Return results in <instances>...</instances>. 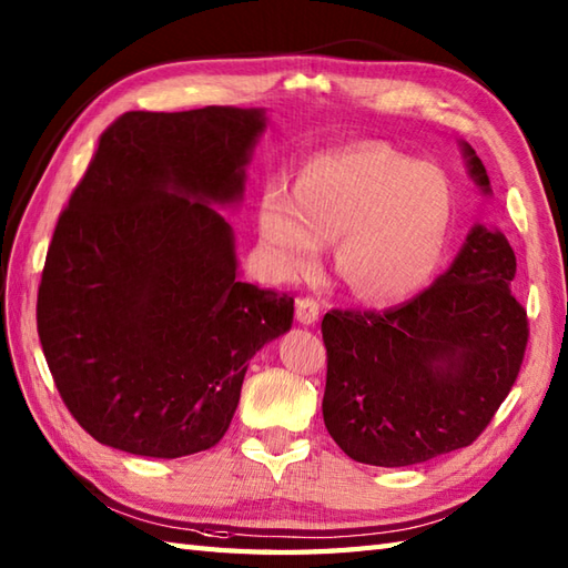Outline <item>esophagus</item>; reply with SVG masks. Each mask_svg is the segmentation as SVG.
Segmentation results:
<instances>
[{
    "label": "esophagus",
    "mask_w": 568,
    "mask_h": 568,
    "mask_svg": "<svg viewBox=\"0 0 568 568\" xmlns=\"http://www.w3.org/2000/svg\"><path fill=\"white\" fill-rule=\"evenodd\" d=\"M295 315L303 324H315L320 320V303L315 297H300L295 305Z\"/></svg>",
    "instance_id": "34e87169"
}]
</instances>
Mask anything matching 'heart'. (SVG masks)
Here are the masks:
<instances>
[{
  "label": "heart",
  "instance_id": "b5f03b06",
  "mask_svg": "<svg viewBox=\"0 0 568 568\" xmlns=\"http://www.w3.org/2000/svg\"><path fill=\"white\" fill-rule=\"evenodd\" d=\"M452 185L432 163L376 143L310 159L295 197L271 187L258 204V239L283 277L315 271L334 241V273L358 300L390 305L425 285L452 224Z\"/></svg>",
  "mask_w": 568,
  "mask_h": 568
}]
</instances>
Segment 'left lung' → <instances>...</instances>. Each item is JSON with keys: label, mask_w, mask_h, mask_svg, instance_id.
Wrapping results in <instances>:
<instances>
[{"label": "left lung", "mask_w": 568, "mask_h": 568, "mask_svg": "<svg viewBox=\"0 0 568 568\" xmlns=\"http://www.w3.org/2000/svg\"><path fill=\"white\" fill-rule=\"evenodd\" d=\"M474 183L490 192L462 143ZM515 253L476 224L434 285L390 310H332L322 320L327 385L322 415L354 462L413 466L474 444L520 373L527 310L510 285Z\"/></svg>", "instance_id": "left-lung-1"}]
</instances>
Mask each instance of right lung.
<instances>
[{"mask_svg":"<svg viewBox=\"0 0 568 568\" xmlns=\"http://www.w3.org/2000/svg\"><path fill=\"white\" fill-rule=\"evenodd\" d=\"M263 110L126 112L60 212L36 303L55 388L100 444L178 458L232 422L295 300L236 277L232 226Z\"/></svg>","mask_w":568,"mask_h":568,"instance_id":"add662e5","label":"right lung"}]
</instances>
